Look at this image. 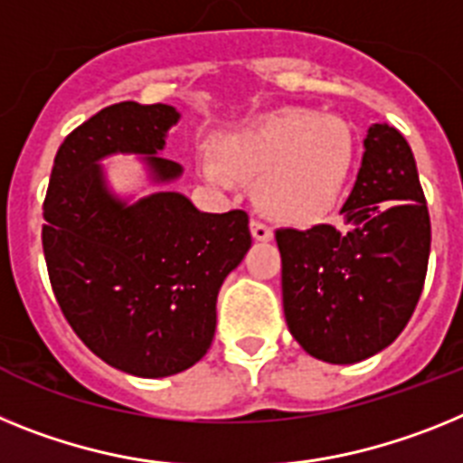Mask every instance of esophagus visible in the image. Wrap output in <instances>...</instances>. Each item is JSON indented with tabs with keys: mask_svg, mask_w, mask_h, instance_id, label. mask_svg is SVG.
Returning a JSON list of instances; mask_svg holds the SVG:
<instances>
[{
	"mask_svg": "<svg viewBox=\"0 0 463 463\" xmlns=\"http://www.w3.org/2000/svg\"><path fill=\"white\" fill-rule=\"evenodd\" d=\"M251 235H254V240H259V242H270L272 240V228L265 226L263 221H251Z\"/></svg>",
	"mask_w": 463,
	"mask_h": 463,
	"instance_id": "34e87169",
	"label": "esophagus"
}]
</instances>
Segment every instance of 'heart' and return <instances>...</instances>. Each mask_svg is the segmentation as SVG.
<instances>
[{
    "instance_id": "b5f03b06",
    "label": "heart",
    "mask_w": 463,
    "mask_h": 463,
    "mask_svg": "<svg viewBox=\"0 0 463 463\" xmlns=\"http://www.w3.org/2000/svg\"><path fill=\"white\" fill-rule=\"evenodd\" d=\"M352 158V135L343 118L284 109L221 137L219 154L198 160L200 175L232 188L240 176L256 179L260 209L284 221L324 214L343 186Z\"/></svg>"
}]
</instances>
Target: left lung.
<instances>
[{
	"instance_id": "obj_1",
	"label": "left lung",
	"mask_w": 463,
	"mask_h": 463,
	"mask_svg": "<svg viewBox=\"0 0 463 463\" xmlns=\"http://www.w3.org/2000/svg\"><path fill=\"white\" fill-rule=\"evenodd\" d=\"M343 223L275 232L291 335L319 361L359 364L396 340L424 287L431 221L415 156L387 123L364 135Z\"/></svg>"
}]
</instances>
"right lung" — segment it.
Segmentation results:
<instances>
[{"label":"right lung","mask_w":463,"mask_h":463,"mask_svg":"<svg viewBox=\"0 0 463 463\" xmlns=\"http://www.w3.org/2000/svg\"><path fill=\"white\" fill-rule=\"evenodd\" d=\"M179 118L170 104L102 109L62 142L43 203V256L62 315L104 364L151 380L207 354L221 284L251 247L247 212L209 214L165 188L184 175L158 156ZM111 155H137L147 186L116 192L101 165Z\"/></svg>","instance_id":"right-lung-1"}]
</instances>
